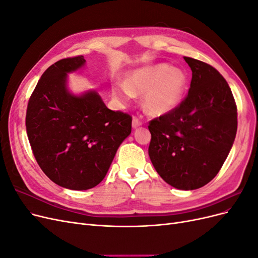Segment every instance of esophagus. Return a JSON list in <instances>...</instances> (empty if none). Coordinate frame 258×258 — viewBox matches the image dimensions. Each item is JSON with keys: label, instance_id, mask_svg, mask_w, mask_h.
<instances>
[{"label": "esophagus", "instance_id": "obj_1", "mask_svg": "<svg viewBox=\"0 0 258 258\" xmlns=\"http://www.w3.org/2000/svg\"><path fill=\"white\" fill-rule=\"evenodd\" d=\"M142 124V121L140 120L138 117H134V118H132V127L134 128H138V127H140Z\"/></svg>", "mask_w": 258, "mask_h": 258}]
</instances>
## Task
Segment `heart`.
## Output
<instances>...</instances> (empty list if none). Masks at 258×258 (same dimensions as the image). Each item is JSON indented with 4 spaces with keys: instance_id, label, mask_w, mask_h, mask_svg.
<instances>
[{
    "instance_id": "obj_1",
    "label": "heart",
    "mask_w": 258,
    "mask_h": 258,
    "mask_svg": "<svg viewBox=\"0 0 258 258\" xmlns=\"http://www.w3.org/2000/svg\"><path fill=\"white\" fill-rule=\"evenodd\" d=\"M187 89V76L178 68L160 63L137 69L126 82L112 86V96L117 102L127 105L136 95H143L145 110L155 116L167 115L181 104Z\"/></svg>"
}]
</instances>
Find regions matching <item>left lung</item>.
Masks as SVG:
<instances>
[{
  "mask_svg": "<svg viewBox=\"0 0 258 258\" xmlns=\"http://www.w3.org/2000/svg\"><path fill=\"white\" fill-rule=\"evenodd\" d=\"M192 72L190 88L174 111L150 121L148 155L157 173L182 190L205 186L215 177L237 134V105L216 69L184 57Z\"/></svg>",
  "mask_w": 258,
  "mask_h": 258,
  "instance_id": "left-lung-1",
  "label": "left lung"
}]
</instances>
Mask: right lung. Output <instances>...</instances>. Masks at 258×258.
Instances as JSON below:
<instances>
[{
	"label": "right lung",
	"mask_w": 258,
	"mask_h": 258,
	"mask_svg": "<svg viewBox=\"0 0 258 258\" xmlns=\"http://www.w3.org/2000/svg\"><path fill=\"white\" fill-rule=\"evenodd\" d=\"M83 56L50 66L30 97L26 127L34 157L53 183L86 190L105 177L132 117L107 108L95 90L76 96L68 89V73L85 66Z\"/></svg>",
	"instance_id": "1"
}]
</instances>
